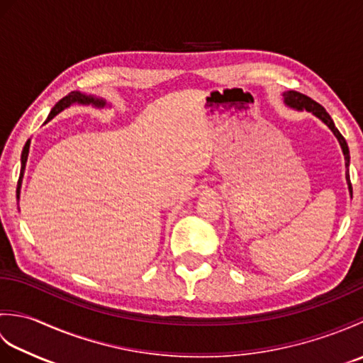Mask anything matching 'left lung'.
I'll list each match as a JSON object with an SVG mask.
<instances>
[{
  "instance_id": "left-lung-1",
  "label": "left lung",
  "mask_w": 363,
  "mask_h": 363,
  "mask_svg": "<svg viewBox=\"0 0 363 363\" xmlns=\"http://www.w3.org/2000/svg\"><path fill=\"white\" fill-rule=\"evenodd\" d=\"M282 96H284V103L287 104L289 107H293V109H298V111L312 112L315 117H318L330 130H333L334 135L337 137L338 143H340V146H342V151H343V156H345V167L348 168L350 167V148H348V143H346L345 137L340 134V130L335 128L333 118H330V115L326 112L325 107H323L321 104H318L317 101H313L312 98L306 96L303 94H299V91H295V90L284 91ZM346 182H348L350 194L352 196V186H351V179H350V169H348V172H346Z\"/></svg>"
}]
</instances>
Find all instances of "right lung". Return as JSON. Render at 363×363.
<instances>
[{"instance_id":"right-lung-1","label":"right lung","mask_w":363,"mask_h":363,"mask_svg":"<svg viewBox=\"0 0 363 363\" xmlns=\"http://www.w3.org/2000/svg\"><path fill=\"white\" fill-rule=\"evenodd\" d=\"M74 103L86 104V106L91 104V106H95V107H104V106H106V101H104L103 98H96V96H94V95L81 94V91H72V94H68L67 96H64L56 106L52 107L50 115H48V118H46L45 123H48L51 118L56 117V115H57L59 112H62V111L65 109V107L72 106V104H74ZM29 145H30V140L26 142L25 148H23V151H21V172H20V179H18V187H17V199H20L21 179H23V173H25V167H26V160H28V154H29Z\"/></svg>"}]
</instances>
